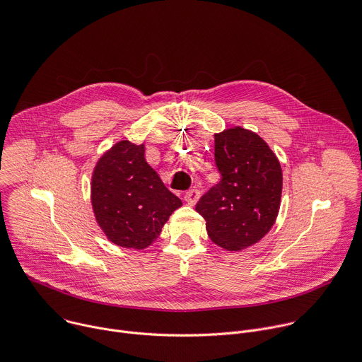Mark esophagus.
Listing matches in <instances>:
<instances>
[{
    "label": "esophagus",
    "instance_id": "obj_1",
    "mask_svg": "<svg viewBox=\"0 0 362 362\" xmlns=\"http://www.w3.org/2000/svg\"><path fill=\"white\" fill-rule=\"evenodd\" d=\"M199 197H201V192L198 189H189V191L185 192L184 199L187 201L188 205H195L197 201L199 199Z\"/></svg>",
    "mask_w": 362,
    "mask_h": 362
}]
</instances>
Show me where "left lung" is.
I'll list each match as a JSON object with an SVG mask.
<instances>
[{
	"mask_svg": "<svg viewBox=\"0 0 362 362\" xmlns=\"http://www.w3.org/2000/svg\"><path fill=\"white\" fill-rule=\"evenodd\" d=\"M214 138L221 181L199 198L195 209L216 245L240 251L272 228L279 211L282 170L268 144L250 129L234 127Z\"/></svg>",
	"mask_w": 362,
	"mask_h": 362,
	"instance_id": "left-lung-1",
	"label": "left lung"
}]
</instances>
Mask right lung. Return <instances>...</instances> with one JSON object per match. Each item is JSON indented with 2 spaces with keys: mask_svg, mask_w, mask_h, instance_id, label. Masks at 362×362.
<instances>
[{
  "mask_svg": "<svg viewBox=\"0 0 362 362\" xmlns=\"http://www.w3.org/2000/svg\"><path fill=\"white\" fill-rule=\"evenodd\" d=\"M144 144L117 142L97 163L91 180L95 220L122 248L151 245L170 215L182 205L144 157Z\"/></svg>",
  "mask_w": 362,
  "mask_h": 362,
  "instance_id": "right-lung-1",
  "label": "right lung"
}]
</instances>
